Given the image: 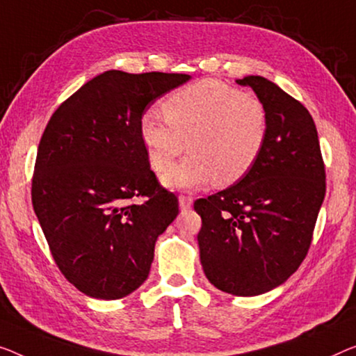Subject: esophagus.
Returning a JSON list of instances; mask_svg holds the SVG:
<instances>
[{
    "mask_svg": "<svg viewBox=\"0 0 356 356\" xmlns=\"http://www.w3.org/2000/svg\"><path fill=\"white\" fill-rule=\"evenodd\" d=\"M192 204H193L192 196H187V195H180L179 196V206L182 209H188Z\"/></svg>",
    "mask_w": 356,
    "mask_h": 356,
    "instance_id": "1",
    "label": "esophagus"
}]
</instances>
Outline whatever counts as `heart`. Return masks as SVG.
Segmentation results:
<instances>
[{
  "label": "heart",
  "instance_id": "1",
  "mask_svg": "<svg viewBox=\"0 0 356 356\" xmlns=\"http://www.w3.org/2000/svg\"><path fill=\"white\" fill-rule=\"evenodd\" d=\"M164 118L148 111L140 137L148 161L164 172L185 150L190 155L163 182L171 188H196L216 179L240 180L254 166L267 139V110L256 95L217 79H201L172 92L163 102Z\"/></svg>",
  "mask_w": 356,
  "mask_h": 356
}]
</instances>
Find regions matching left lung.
I'll use <instances>...</instances> for the list:
<instances>
[{
  "instance_id": "left-lung-1",
  "label": "left lung",
  "mask_w": 356,
  "mask_h": 356,
  "mask_svg": "<svg viewBox=\"0 0 356 356\" xmlns=\"http://www.w3.org/2000/svg\"><path fill=\"white\" fill-rule=\"evenodd\" d=\"M267 110L268 131L254 166L236 184L195 201L206 278L233 296L283 284L309 252L326 174L314 118L264 76L236 79Z\"/></svg>"
}]
</instances>
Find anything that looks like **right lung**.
<instances>
[{"instance_id":"right-lung-1","label":"right lung","mask_w":356,"mask_h":356,"mask_svg":"<svg viewBox=\"0 0 356 356\" xmlns=\"http://www.w3.org/2000/svg\"><path fill=\"white\" fill-rule=\"evenodd\" d=\"M190 78L104 72L70 95L42 132L31 203L57 267L89 297L113 300L139 288L156 238L179 214L176 195L150 169L140 120Z\"/></svg>"}]
</instances>
